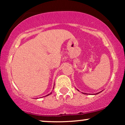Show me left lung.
<instances>
[{
  "instance_id": "obj_1",
  "label": "left lung",
  "mask_w": 125,
  "mask_h": 125,
  "mask_svg": "<svg viewBox=\"0 0 125 125\" xmlns=\"http://www.w3.org/2000/svg\"><path fill=\"white\" fill-rule=\"evenodd\" d=\"M100 93V92H99ZM99 93H97V94H99Z\"/></svg>"
}]
</instances>
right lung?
<instances>
[{
	"mask_svg": "<svg viewBox=\"0 0 125 125\" xmlns=\"http://www.w3.org/2000/svg\"><path fill=\"white\" fill-rule=\"evenodd\" d=\"M53 88H54V87H53ZM52 94V93H51V94H48V95H46V96H49V94Z\"/></svg>",
	"mask_w": 125,
	"mask_h": 125,
	"instance_id": "obj_1",
	"label": "right lung"
}]
</instances>
